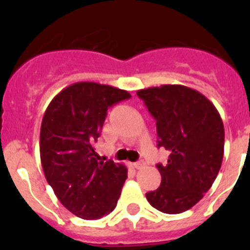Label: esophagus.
Wrapping results in <instances>:
<instances>
[{"instance_id":"1","label":"esophagus","mask_w":250,"mask_h":250,"mask_svg":"<svg viewBox=\"0 0 250 250\" xmlns=\"http://www.w3.org/2000/svg\"><path fill=\"white\" fill-rule=\"evenodd\" d=\"M144 165H145L144 161H136V163L132 164V167H135V169H141V167H144Z\"/></svg>"}]
</instances>
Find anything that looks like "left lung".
I'll use <instances>...</instances> for the list:
<instances>
[{"instance_id": "1", "label": "left lung", "mask_w": 250, "mask_h": 250, "mask_svg": "<svg viewBox=\"0 0 250 250\" xmlns=\"http://www.w3.org/2000/svg\"><path fill=\"white\" fill-rule=\"evenodd\" d=\"M156 120L158 147L170 152L158 164L160 187L146 193L158 210L179 214L193 208L213 185L224 155V125L213 103L183 85L139 90Z\"/></svg>"}]
</instances>
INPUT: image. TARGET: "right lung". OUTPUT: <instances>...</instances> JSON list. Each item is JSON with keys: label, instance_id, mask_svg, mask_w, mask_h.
<instances>
[{"label": "right lung", "instance_id": "add662e5", "mask_svg": "<svg viewBox=\"0 0 250 250\" xmlns=\"http://www.w3.org/2000/svg\"><path fill=\"white\" fill-rule=\"evenodd\" d=\"M131 95L98 83L67 86L48 104L40 131L45 178L61 204L81 219H99L118 204L127 178L124 164L100 161L94 144L107 110Z\"/></svg>", "mask_w": 250, "mask_h": 250}]
</instances>
